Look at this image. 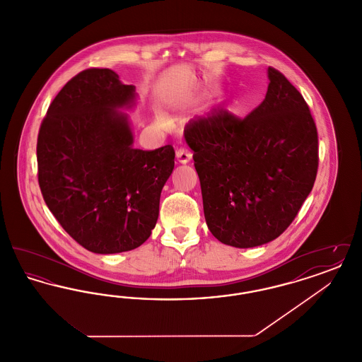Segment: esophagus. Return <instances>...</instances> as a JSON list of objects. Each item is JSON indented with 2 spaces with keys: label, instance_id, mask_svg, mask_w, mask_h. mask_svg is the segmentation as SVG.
I'll list each match as a JSON object with an SVG mask.
<instances>
[{
  "label": "esophagus",
  "instance_id": "1",
  "mask_svg": "<svg viewBox=\"0 0 362 362\" xmlns=\"http://www.w3.org/2000/svg\"><path fill=\"white\" fill-rule=\"evenodd\" d=\"M192 158V155L189 152V149H185V148H180L176 151V160L182 164H186L189 163V160Z\"/></svg>",
  "mask_w": 362,
  "mask_h": 362
}]
</instances>
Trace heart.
<instances>
[{
	"mask_svg": "<svg viewBox=\"0 0 362 362\" xmlns=\"http://www.w3.org/2000/svg\"><path fill=\"white\" fill-rule=\"evenodd\" d=\"M160 121H163V118H161V117H160Z\"/></svg>",
	"mask_w": 362,
	"mask_h": 362,
	"instance_id": "b5f03b06",
	"label": "heart"
}]
</instances>
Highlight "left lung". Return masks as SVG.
<instances>
[{"instance_id":"8db88e82","label":"left lung","mask_w":362,"mask_h":362,"mask_svg":"<svg viewBox=\"0 0 362 362\" xmlns=\"http://www.w3.org/2000/svg\"><path fill=\"white\" fill-rule=\"evenodd\" d=\"M269 80L264 100L244 119L214 110L185 132L207 228L238 248L282 235L317 173V130L308 104L279 70L270 66Z\"/></svg>"}]
</instances>
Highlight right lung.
<instances>
[{"mask_svg":"<svg viewBox=\"0 0 362 362\" xmlns=\"http://www.w3.org/2000/svg\"><path fill=\"white\" fill-rule=\"evenodd\" d=\"M136 86L111 69L74 76L52 100L37 134L43 199L70 236L95 254L130 251L148 240L175 151L133 148L127 115Z\"/></svg>","mask_w":362,"mask_h":362,"instance_id":"right-lung-1","label":"right lung"}]
</instances>
